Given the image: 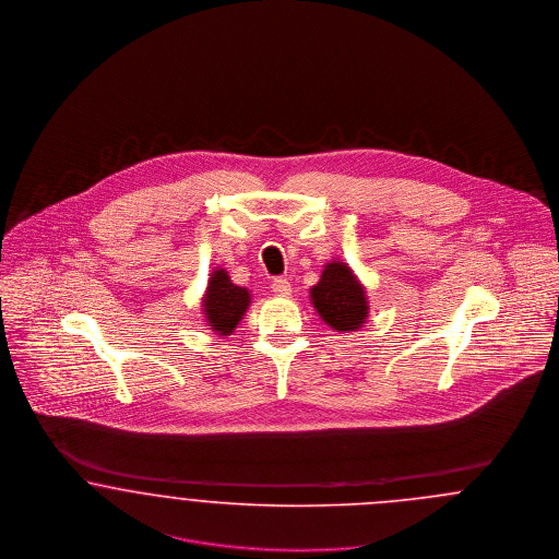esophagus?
<instances>
[{
  "instance_id": "1",
  "label": "esophagus",
  "mask_w": 559,
  "mask_h": 559,
  "mask_svg": "<svg viewBox=\"0 0 559 559\" xmlns=\"http://www.w3.org/2000/svg\"><path fill=\"white\" fill-rule=\"evenodd\" d=\"M271 288H273V292H275L277 296H290L292 294L290 282L284 280V277H275V280L271 282Z\"/></svg>"
}]
</instances>
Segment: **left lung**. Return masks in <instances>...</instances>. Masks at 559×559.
<instances>
[{"label": "left lung", "instance_id": "obj_1", "mask_svg": "<svg viewBox=\"0 0 559 559\" xmlns=\"http://www.w3.org/2000/svg\"><path fill=\"white\" fill-rule=\"evenodd\" d=\"M311 302L321 319L336 332H357L369 311L364 284L341 261L325 265L321 280L311 288Z\"/></svg>", "mask_w": 559, "mask_h": 559}]
</instances>
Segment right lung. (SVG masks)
Listing matches in <instances>:
<instances>
[{
    "label": "right lung",
    "mask_w": 559,
    "mask_h": 559,
    "mask_svg": "<svg viewBox=\"0 0 559 559\" xmlns=\"http://www.w3.org/2000/svg\"><path fill=\"white\" fill-rule=\"evenodd\" d=\"M250 305V292L236 286L225 269H215L211 273L206 294L202 298V316L218 336H229Z\"/></svg>",
    "instance_id": "right-lung-1"
}]
</instances>
